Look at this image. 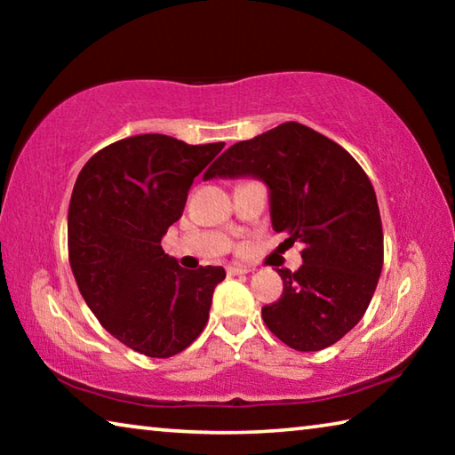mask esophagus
<instances>
[{
  "label": "esophagus",
  "mask_w": 455,
  "mask_h": 455,
  "mask_svg": "<svg viewBox=\"0 0 455 455\" xmlns=\"http://www.w3.org/2000/svg\"><path fill=\"white\" fill-rule=\"evenodd\" d=\"M227 273H228V276H236V275H246V273H251V268H246V267H241V265H230V267H227Z\"/></svg>",
  "instance_id": "obj_1"
}]
</instances>
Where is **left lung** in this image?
Instances as JSON below:
<instances>
[{
  "mask_svg": "<svg viewBox=\"0 0 455 455\" xmlns=\"http://www.w3.org/2000/svg\"><path fill=\"white\" fill-rule=\"evenodd\" d=\"M257 179L275 233L303 243L299 271L279 268L283 297L263 321L284 345L321 351L357 325L383 267L375 190L355 158L299 122L230 146L203 179Z\"/></svg>",
  "mask_w": 455,
  "mask_h": 455,
  "instance_id": "1",
  "label": "left lung"
}]
</instances>
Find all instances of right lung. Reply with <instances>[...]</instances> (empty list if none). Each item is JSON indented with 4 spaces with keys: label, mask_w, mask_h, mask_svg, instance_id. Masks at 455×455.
Returning <instances> with one entry per match:
<instances>
[{
    "label": "right lung",
    "mask_w": 455,
    "mask_h": 455,
    "mask_svg": "<svg viewBox=\"0 0 455 455\" xmlns=\"http://www.w3.org/2000/svg\"><path fill=\"white\" fill-rule=\"evenodd\" d=\"M222 146L124 138L96 152L74 184L68 246L76 283L108 333L142 355L187 349L227 276L222 267L187 271L160 244L182 217L192 180Z\"/></svg>",
    "instance_id": "obj_1"
}]
</instances>
